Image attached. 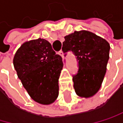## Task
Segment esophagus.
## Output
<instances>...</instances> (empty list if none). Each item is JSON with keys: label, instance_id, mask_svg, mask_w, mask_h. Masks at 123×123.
<instances>
[{"label": "esophagus", "instance_id": "1", "mask_svg": "<svg viewBox=\"0 0 123 123\" xmlns=\"http://www.w3.org/2000/svg\"><path fill=\"white\" fill-rule=\"evenodd\" d=\"M59 55H60L61 57H63V55H64V54H63V52L62 51H60V52H59Z\"/></svg>", "mask_w": 123, "mask_h": 123}]
</instances>
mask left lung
I'll list each match as a JSON object with an SVG mask.
<instances>
[{
    "mask_svg": "<svg viewBox=\"0 0 123 123\" xmlns=\"http://www.w3.org/2000/svg\"><path fill=\"white\" fill-rule=\"evenodd\" d=\"M64 38L63 51H73L78 61L77 74L73 76L75 92L81 97H93L103 81L110 45L105 39L86 30L75 31Z\"/></svg>",
    "mask_w": 123,
    "mask_h": 123,
    "instance_id": "1",
    "label": "left lung"
}]
</instances>
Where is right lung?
<instances>
[{"mask_svg": "<svg viewBox=\"0 0 123 123\" xmlns=\"http://www.w3.org/2000/svg\"><path fill=\"white\" fill-rule=\"evenodd\" d=\"M13 64L32 100L43 105L55 101L63 63L48 40L38 38L23 43L14 56Z\"/></svg>", "mask_w": 123, "mask_h": 123, "instance_id": "obj_1", "label": "right lung"}]
</instances>
